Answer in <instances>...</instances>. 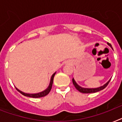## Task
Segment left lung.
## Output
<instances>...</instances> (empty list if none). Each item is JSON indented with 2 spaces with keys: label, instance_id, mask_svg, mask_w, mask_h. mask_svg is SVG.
<instances>
[{
  "label": "left lung",
  "instance_id": "1",
  "mask_svg": "<svg viewBox=\"0 0 122 122\" xmlns=\"http://www.w3.org/2000/svg\"><path fill=\"white\" fill-rule=\"evenodd\" d=\"M107 44H108V45H110V46L112 47L111 44H109V43H107ZM110 80H111V79H110ZM110 80L108 82H107V83H105L104 85L100 86V87H98V88H82V87L78 85H77V83L75 82V81L74 80V79H73V78L72 79V82H73V85L75 86V88H77V90H78L79 92H81V93H95V92H97L100 91V90L104 89V88H105V87H106L107 85H108V84L109 83Z\"/></svg>",
  "mask_w": 122,
  "mask_h": 122
}]
</instances>
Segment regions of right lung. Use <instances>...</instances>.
Returning <instances> with one entry per match:
<instances>
[{
	"instance_id": "right-lung-1",
	"label": "right lung",
	"mask_w": 122,
	"mask_h": 122,
	"mask_svg": "<svg viewBox=\"0 0 122 122\" xmlns=\"http://www.w3.org/2000/svg\"><path fill=\"white\" fill-rule=\"evenodd\" d=\"M55 73H54L53 75H52V77H51V80H50V85H49V87L46 89L44 91L42 92H40V93H35V94H30V93H24L22 92H21L20 90H19V89L16 88V89L18 90V91L21 93V94H22L23 95L26 97H32V98H40V97H45L47 95L49 94V93L50 92V90H51V88H52V84H53V80H54V77L55 76Z\"/></svg>"
}]
</instances>
